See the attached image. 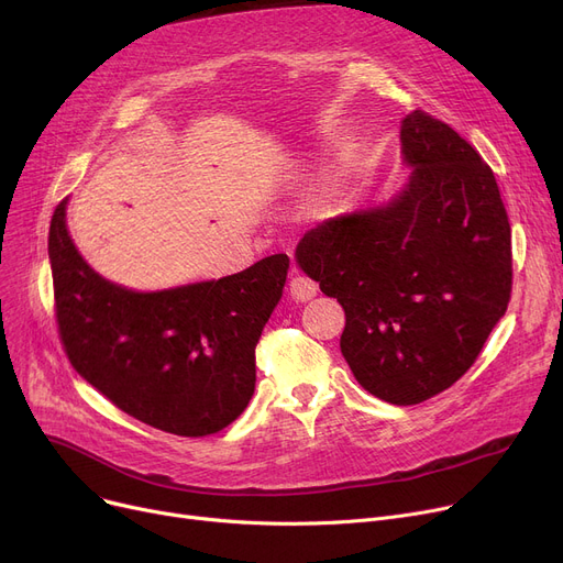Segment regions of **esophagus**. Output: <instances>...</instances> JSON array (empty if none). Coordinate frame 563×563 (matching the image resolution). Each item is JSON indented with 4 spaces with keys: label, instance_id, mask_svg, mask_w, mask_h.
I'll use <instances>...</instances> for the list:
<instances>
[{
    "label": "esophagus",
    "instance_id": "obj_1",
    "mask_svg": "<svg viewBox=\"0 0 563 563\" xmlns=\"http://www.w3.org/2000/svg\"><path fill=\"white\" fill-rule=\"evenodd\" d=\"M289 297L294 301H301V303L314 299L317 297V283L306 278V276H294L289 280Z\"/></svg>",
    "mask_w": 563,
    "mask_h": 563
}]
</instances>
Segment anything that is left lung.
Returning a JSON list of instances; mask_svg holds the SVG:
<instances>
[{
	"mask_svg": "<svg viewBox=\"0 0 563 563\" xmlns=\"http://www.w3.org/2000/svg\"><path fill=\"white\" fill-rule=\"evenodd\" d=\"M399 136V194L312 228L294 257L344 308L356 380L410 406L456 383L505 317L511 225L490 166L450 125L410 111Z\"/></svg>",
	"mask_w": 563,
	"mask_h": 563,
	"instance_id": "obj_1",
	"label": "left lung"
}]
</instances>
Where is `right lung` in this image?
Returning a JSON list of instances; mask_svg holds the SVG:
<instances>
[{
  "label": "right lung",
  "mask_w": 563,
  "mask_h": 563,
  "mask_svg": "<svg viewBox=\"0 0 563 563\" xmlns=\"http://www.w3.org/2000/svg\"><path fill=\"white\" fill-rule=\"evenodd\" d=\"M68 198L49 223L58 335L73 367L128 416L200 438L242 416L255 390V344L283 297L289 257L219 280L136 291L77 251Z\"/></svg>",
  "instance_id": "1"
}]
</instances>
